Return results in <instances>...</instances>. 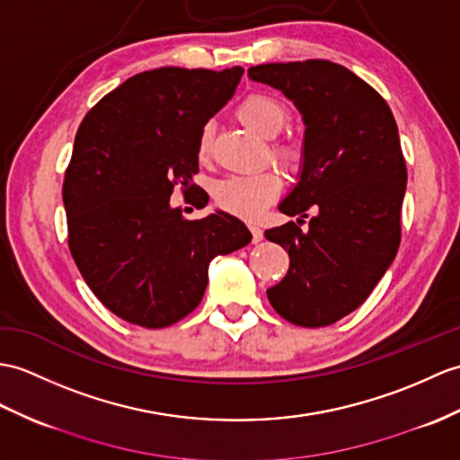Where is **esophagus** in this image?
Returning <instances> with one entry per match:
<instances>
[{
	"label": "esophagus",
	"mask_w": 460,
	"mask_h": 460,
	"mask_svg": "<svg viewBox=\"0 0 460 460\" xmlns=\"http://www.w3.org/2000/svg\"><path fill=\"white\" fill-rule=\"evenodd\" d=\"M251 233H252V243L256 244V243H261L262 241V229L259 227V226H251Z\"/></svg>",
	"instance_id": "esophagus-1"
}]
</instances>
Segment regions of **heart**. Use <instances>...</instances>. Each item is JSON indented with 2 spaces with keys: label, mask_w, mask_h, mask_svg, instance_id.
Instances as JSON below:
<instances>
[{
  "label": "heart",
  "mask_w": 460,
  "mask_h": 460,
  "mask_svg": "<svg viewBox=\"0 0 460 460\" xmlns=\"http://www.w3.org/2000/svg\"><path fill=\"white\" fill-rule=\"evenodd\" d=\"M239 121L251 129L252 133L264 138H272L280 135L284 127L290 121V113L284 108V103L272 95L266 93H251L244 98L237 108ZM213 141V127L211 123L201 127L198 137V156L208 158ZM272 156L279 163L296 172L304 163V146L286 138L272 145ZM282 180L276 172H259L249 176H229L219 180L213 186V199L217 201L221 209H226L233 216L244 219H254L266 209V206L280 196Z\"/></svg>",
  "instance_id": "b5f03b06"
}]
</instances>
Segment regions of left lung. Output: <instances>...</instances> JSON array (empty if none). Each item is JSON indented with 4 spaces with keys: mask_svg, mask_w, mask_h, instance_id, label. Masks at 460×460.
<instances>
[{
    "mask_svg": "<svg viewBox=\"0 0 460 460\" xmlns=\"http://www.w3.org/2000/svg\"><path fill=\"white\" fill-rule=\"evenodd\" d=\"M247 74L280 90L305 127L302 170L279 206L300 219L264 231L290 269L266 296L290 323L325 327L355 312L396 259L408 181L398 125L382 95L341 64H259ZM307 210L314 217L302 230Z\"/></svg>",
    "mask_w": 460,
    "mask_h": 460,
    "instance_id": "8db88e82",
    "label": "left lung"
}]
</instances>
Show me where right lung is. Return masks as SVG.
I'll return each instance as SVG.
<instances>
[{"label": "right lung", "instance_id": "right-lung-1", "mask_svg": "<svg viewBox=\"0 0 460 460\" xmlns=\"http://www.w3.org/2000/svg\"><path fill=\"white\" fill-rule=\"evenodd\" d=\"M243 72L164 66L135 74L78 127L62 186L68 247L95 297L125 322L148 329L180 322L204 297L209 262L252 239L226 211L190 221L170 206L180 184L206 208L208 194L191 180L198 137Z\"/></svg>", "mask_w": 460, "mask_h": 460}]
</instances>
